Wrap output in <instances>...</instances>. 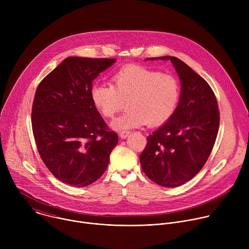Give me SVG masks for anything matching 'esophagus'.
Here are the masks:
<instances>
[{
    "instance_id": "34e87169",
    "label": "esophagus",
    "mask_w": 249,
    "mask_h": 249,
    "mask_svg": "<svg viewBox=\"0 0 249 249\" xmlns=\"http://www.w3.org/2000/svg\"><path fill=\"white\" fill-rule=\"evenodd\" d=\"M130 133H131L130 131H126V130H125V131H121V132L119 133V135H120V137H121L122 139H126V138L130 135Z\"/></svg>"
}]
</instances>
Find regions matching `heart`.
Returning <instances> with one entry per match:
<instances>
[{
  "label": "heart",
  "mask_w": 249,
  "mask_h": 249,
  "mask_svg": "<svg viewBox=\"0 0 249 249\" xmlns=\"http://www.w3.org/2000/svg\"><path fill=\"white\" fill-rule=\"evenodd\" d=\"M112 86L95 84L90 96L103 117L111 119L127 105V111L115 119L116 130L137 128L148 123L159 126L174 114L181 94L174 76L145 67L130 66L112 77Z\"/></svg>",
  "instance_id": "1"
}]
</instances>
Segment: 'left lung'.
<instances>
[{"label": "left lung", "mask_w": 249, "mask_h": 249, "mask_svg": "<svg viewBox=\"0 0 249 249\" xmlns=\"http://www.w3.org/2000/svg\"><path fill=\"white\" fill-rule=\"evenodd\" d=\"M170 60L181 81L178 106L170 119L150 135L140 156L146 175L164 187L180 186L203 168L214 148L220 126L216 95L209 84L176 57Z\"/></svg>", "instance_id": "obj_1"}]
</instances>
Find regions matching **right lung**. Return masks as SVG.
Masks as SVG:
<instances>
[{
  "mask_svg": "<svg viewBox=\"0 0 249 249\" xmlns=\"http://www.w3.org/2000/svg\"><path fill=\"white\" fill-rule=\"evenodd\" d=\"M115 59L66 58L38 85L31 125L37 151L60 181L85 187L103 174L118 135L90 96L92 81Z\"/></svg>",
  "mask_w": 249,
  "mask_h": 249,
  "instance_id": "add662e5",
  "label": "right lung"
}]
</instances>
